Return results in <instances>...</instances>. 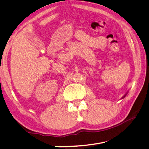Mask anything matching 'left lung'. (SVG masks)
<instances>
[{
  "mask_svg": "<svg viewBox=\"0 0 149 149\" xmlns=\"http://www.w3.org/2000/svg\"><path fill=\"white\" fill-rule=\"evenodd\" d=\"M127 93H126V94H125V95H124V96H123V97H122V99H123V98H124V97H125V96H126V95H127Z\"/></svg>",
  "mask_w": 149,
  "mask_h": 149,
  "instance_id": "1",
  "label": "left lung"
}]
</instances>
